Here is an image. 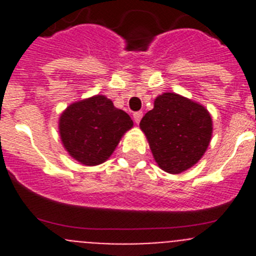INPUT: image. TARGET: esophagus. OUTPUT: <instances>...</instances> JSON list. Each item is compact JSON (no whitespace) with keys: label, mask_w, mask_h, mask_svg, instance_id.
<instances>
[{"label":"esophagus","mask_w":256,"mask_h":256,"mask_svg":"<svg viewBox=\"0 0 256 256\" xmlns=\"http://www.w3.org/2000/svg\"><path fill=\"white\" fill-rule=\"evenodd\" d=\"M142 116H144V112H136L134 114H133V119H134V122L137 124H138L140 122H141Z\"/></svg>","instance_id":"esophagus-1"}]
</instances>
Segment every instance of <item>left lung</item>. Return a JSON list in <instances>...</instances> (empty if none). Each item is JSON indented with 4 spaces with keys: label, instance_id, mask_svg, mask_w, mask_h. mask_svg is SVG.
<instances>
[{
    "label": "left lung",
    "instance_id": "obj_1",
    "mask_svg": "<svg viewBox=\"0 0 256 256\" xmlns=\"http://www.w3.org/2000/svg\"><path fill=\"white\" fill-rule=\"evenodd\" d=\"M140 128L155 162L172 174L194 166L206 151L212 133L206 108L172 92L156 97L154 108L144 114Z\"/></svg>",
    "mask_w": 256,
    "mask_h": 256
}]
</instances>
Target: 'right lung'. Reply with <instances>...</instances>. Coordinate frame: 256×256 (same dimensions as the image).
<instances>
[{"mask_svg":"<svg viewBox=\"0 0 256 256\" xmlns=\"http://www.w3.org/2000/svg\"><path fill=\"white\" fill-rule=\"evenodd\" d=\"M132 126L130 115L102 94L72 104L58 120L65 150L83 165L106 162Z\"/></svg>","mask_w":256,"mask_h":256,"instance_id":"right-lung-1","label":"right lung"}]
</instances>
